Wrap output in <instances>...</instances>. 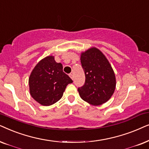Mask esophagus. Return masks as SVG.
<instances>
[{"mask_svg":"<svg viewBox=\"0 0 149 149\" xmlns=\"http://www.w3.org/2000/svg\"><path fill=\"white\" fill-rule=\"evenodd\" d=\"M69 76H70V78L72 79V80H73V73H70V74H69Z\"/></svg>","mask_w":149,"mask_h":149,"instance_id":"1","label":"esophagus"}]
</instances>
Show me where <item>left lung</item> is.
Listing matches in <instances>:
<instances>
[{
  "instance_id": "left-lung-1",
  "label": "left lung",
  "mask_w": 149,
  "mask_h": 149,
  "mask_svg": "<svg viewBox=\"0 0 149 149\" xmlns=\"http://www.w3.org/2000/svg\"><path fill=\"white\" fill-rule=\"evenodd\" d=\"M81 64L85 83L78 91L80 97L88 104L100 106L110 100L116 88L114 71L105 55L96 47L81 54Z\"/></svg>"
}]
</instances>
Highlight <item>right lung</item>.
Returning <instances> with one entry per match:
<instances>
[{"label":"right lung","instance_id":"1","mask_svg":"<svg viewBox=\"0 0 149 149\" xmlns=\"http://www.w3.org/2000/svg\"><path fill=\"white\" fill-rule=\"evenodd\" d=\"M73 82L63 71V65L48 56L37 63L30 75V93L42 106H48L60 100L67 85Z\"/></svg>","mask_w":149,"mask_h":149}]
</instances>
